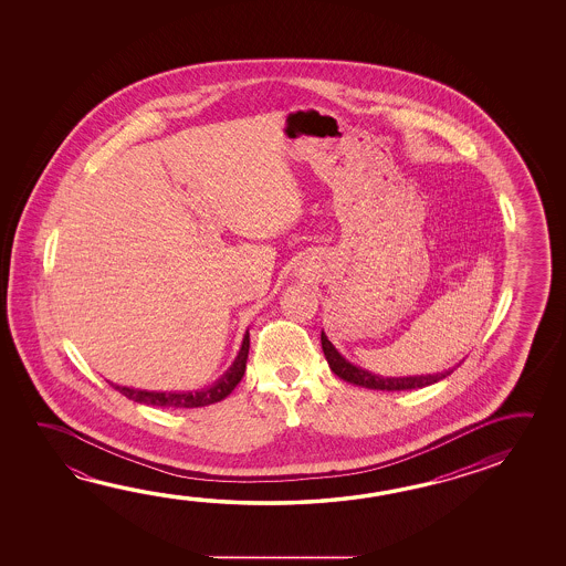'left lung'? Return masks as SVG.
<instances>
[{
  "instance_id": "8db88e82",
  "label": "left lung",
  "mask_w": 566,
  "mask_h": 566,
  "mask_svg": "<svg viewBox=\"0 0 566 566\" xmlns=\"http://www.w3.org/2000/svg\"><path fill=\"white\" fill-rule=\"evenodd\" d=\"M322 349L326 356L327 364L332 367V371L337 377H342L344 381L356 384V386L367 387V389H381V391H406V389H417V387L431 386L437 384L439 379L453 374V369H447L441 374H429V376H409V377H384L376 376L367 369L349 364L346 357L337 352L334 344L327 339L326 334L322 332Z\"/></svg>"
}]
</instances>
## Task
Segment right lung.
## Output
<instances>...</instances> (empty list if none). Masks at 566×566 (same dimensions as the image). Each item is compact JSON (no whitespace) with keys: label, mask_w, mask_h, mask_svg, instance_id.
I'll return each mask as SVG.
<instances>
[{"label":"right lung","mask_w":566,"mask_h":566,"mask_svg":"<svg viewBox=\"0 0 566 566\" xmlns=\"http://www.w3.org/2000/svg\"><path fill=\"white\" fill-rule=\"evenodd\" d=\"M250 334H244L242 347H240L239 356L234 359V364L230 366L229 371L220 377L219 381H214V386L205 387L200 391H147V389H133V387L115 386L113 387L129 397L137 403L145 406L169 407V409H182V407H205L210 403H217L220 399L230 396V391L239 386L240 379L247 371V359H249Z\"/></svg>","instance_id":"right-lung-1"}]
</instances>
